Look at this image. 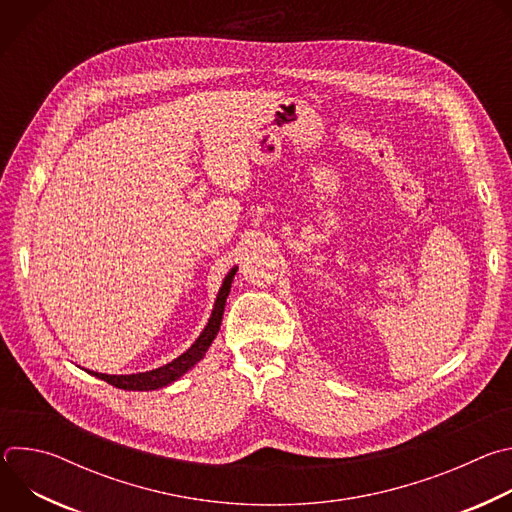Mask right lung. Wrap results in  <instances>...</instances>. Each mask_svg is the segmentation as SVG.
Listing matches in <instances>:
<instances>
[{"instance_id":"1","label":"right lung","mask_w":512,"mask_h":512,"mask_svg":"<svg viewBox=\"0 0 512 512\" xmlns=\"http://www.w3.org/2000/svg\"><path fill=\"white\" fill-rule=\"evenodd\" d=\"M235 273H237V267H233L229 271V275L225 277V283H223L221 291H218V296H216L212 316H210L206 328L202 330V334L198 336V340L184 354H180L178 358L168 362L166 367H160V369L148 371V373H137V375H103V373H93V371H89V373L95 375L101 381H107L109 385H113L117 389H125V391H154V389H162V387L174 383L176 379H180L206 354V350H208L210 342L214 340L218 328H221L225 302H227V296L231 291V283H233Z\"/></svg>"}]
</instances>
